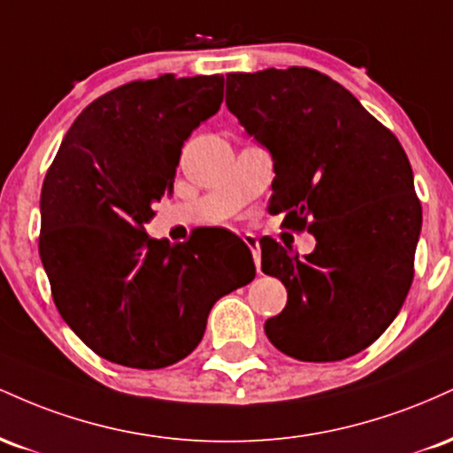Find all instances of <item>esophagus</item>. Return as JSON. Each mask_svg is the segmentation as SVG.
Here are the masks:
<instances>
[{
  "label": "esophagus",
  "mask_w": 453,
  "mask_h": 453,
  "mask_svg": "<svg viewBox=\"0 0 453 453\" xmlns=\"http://www.w3.org/2000/svg\"><path fill=\"white\" fill-rule=\"evenodd\" d=\"M242 241H244V244H247L249 249H251L253 259H256V268L259 270V262H262V253H259V241H257V236H253V234H244Z\"/></svg>",
  "instance_id": "1"
}]
</instances>
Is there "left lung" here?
<instances>
[{
    "label": "left lung",
    "mask_w": 453,
    "mask_h": 453,
    "mask_svg": "<svg viewBox=\"0 0 453 453\" xmlns=\"http://www.w3.org/2000/svg\"><path fill=\"white\" fill-rule=\"evenodd\" d=\"M226 104L274 161L270 211L311 232L298 257L274 238L262 270L288 289L266 321L285 356L336 362L372 345L413 283L422 204L398 138L345 87L311 67L227 74Z\"/></svg>",
    "instance_id": "8db88e82"
}]
</instances>
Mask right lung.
<instances>
[{"label":"right lung","instance_id":"obj_1","mask_svg":"<svg viewBox=\"0 0 453 453\" xmlns=\"http://www.w3.org/2000/svg\"><path fill=\"white\" fill-rule=\"evenodd\" d=\"M221 102L219 74L117 87L78 114L44 176L38 247L55 306L114 364L153 371L183 360L212 304L256 277L247 247L223 266L204 236L170 244L144 234L185 140Z\"/></svg>","mask_w":453,"mask_h":453}]
</instances>
